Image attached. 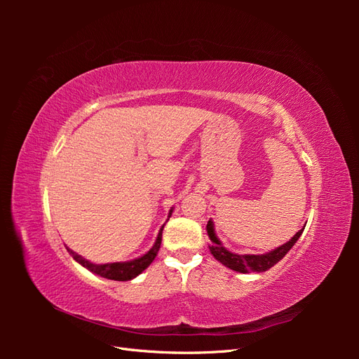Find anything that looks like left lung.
Masks as SVG:
<instances>
[{"label":"left lung","instance_id":"8db88e82","mask_svg":"<svg viewBox=\"0 0 359 359\" xmlns=\"http://www.w3.org/2000/svg\"><path fill=\"white\" fill-rule=\"evenodd\" d=\"M306 227V226H304ZM304 227L301 231H298L295 235H293L287 243L283 245H280L271 252H266L264 255H238L233 252H229L222 241L219 240V236L215 235L214 229V222L210 219L208 224H206V232H208V236L211 240L210 244V252L211 255L219 260V262L229 269L236 271V273H264V271L273 268L276 264H278L281 259H283L289 250L295 245L298 241V238L302 235Z\"/></svg>","mask_w":359,"mask_h":359}]
</instances>
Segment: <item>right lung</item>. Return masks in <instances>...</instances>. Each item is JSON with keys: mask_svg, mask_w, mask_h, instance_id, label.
<instances>
[{"mask_svg": "<svg viewBox=\"0 0 359 359\" xmlns=\"http://www.w3.org/2000/svg\"><path fill=\"white\" fill-rule=\"evenodd\" d=\"M173 208H170L169 214H168V220L169 217L172 215ZM163 227L165 224L161 226V229L158 231V235L156 238V243L154 245L151 247L148 252L142 256H139L133 260H127V262H114V264H102V265H97L90 262V260H86L85 257H82L81 255L74 253L73 250L69 248V253L72 255V257L78 262L79 265H82L83 268H86L91 273L100 276L103 278L107 280H116V281H127V280H132L135 277H137L140 273H144V271L151 265V262L156 259L157 253H158V248L161 244V232H163Z\"/></svg>", "mask_w": 359, "mask_h": 359, "instance_id": "add662e5", "label": "right lung"}]
</instances>
